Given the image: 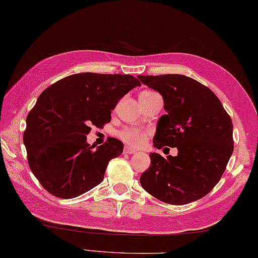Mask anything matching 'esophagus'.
<instances>
[{
  "mask_svg": "<svg viewBox=\"0 0 258 258\" xmlns=\"http://www.w3.org/2000/svg\"><path fill=\"white\" fill-rule=\"evenodd\" d=\"M124 153H125V154H135L136 151L134 149H132V147L125 146L124 147Z\"/></svg>",
  "mask_w": 258,
  "mask_h": 258,
  "instance_id": "obj_1",
  "label": "esophagus"
}]
</instances>
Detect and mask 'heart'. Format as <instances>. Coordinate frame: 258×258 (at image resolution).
Wrapping results in <instances>:
<instances>
[{
  "mask_svg": "<svg viewBox=\"0 0 258 258\" xmlns=\"http://www.w3.org/2000/svg\"><path fill=\"white\" fill-rule=\"evenodd\" d=\"M154 92L143 91L142 93H140L139 97L151 95ZM118 136L119 139L123 142H125L126 144L132 145L134 147H140L145 143L146 138H147V132L142 130H138V128H124L118 133Z\"/></svg>",
  "mask_w": 258,
  "mask_h": 258,
  "instance_id": "heart-1",
  "label": "heart"
}]
</instances>
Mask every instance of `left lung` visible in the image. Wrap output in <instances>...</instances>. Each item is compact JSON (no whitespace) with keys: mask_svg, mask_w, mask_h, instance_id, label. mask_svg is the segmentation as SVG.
I'll return each mask as SVG.
<instances>
[{"mask_svg":"<svg viewBox=\"0 0 258 258\" xmlns=\"http://www.w3.org/2000/svg\"><path fill=\"white\" fill-rule=\"evenodd\" d=\"M163 96L164 109L153 144L176 147V156L151 153V166L140 182L147 193L172 205L207 195L225 172L233 154V123L217 96L194 79L180 74L139 75Z\"/></svg>","mask_w":258,"mask_h":258,"instance_id":"obj_1","label":"left lung"}]
</instances>
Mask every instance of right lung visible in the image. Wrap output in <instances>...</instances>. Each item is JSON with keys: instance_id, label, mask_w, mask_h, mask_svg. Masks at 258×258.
<instances>
[{"instance_id": "1", "label": "right lung", "mask_w": 258, "mask_h": 258, "mask_svg": "<svg viewBox=\"0 0 258 258\" xmlns=\"http://www.w3.org/2000/svg\"><path fill=\"white\" fill-rule=\"evenodd\" d=\"M141 82L128 74L79 73L38 96L26 117L23 142L33 174L48 193L74 199L100 184L108 162L123 153L111 138L96 150L86 142L91 126L103 127L125 94Z\"/></svg>"}]
</instances>
